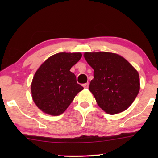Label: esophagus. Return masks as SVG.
<instances>
[{
	"label": "esophagus",
	"mask_w": 158,
	"mask_h": 158,
	"mask_svg": "<svg viewBox=\"0 0 158 158\" xmlns=\"http://www.w3.org/2000/svg\"><path fill=\"white\" fill-rule=\"evenodd\" d=\"M83 86L85 88H88V86H89V83H84L83 85Z\"/></svg>",
	"instance_id": "34e87169"
}]
</instances>
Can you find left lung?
Returning <instances> with one entry per match:
<instances>
[{
    "label": "left lung",
    "mask_w": 158,
    "mask_h": 158,
    "mask_svg": "<svg viewBox=\"0 0 158 158\" xmlns=\"http://www.w3.org/2000/svg\"><path fill=\"white\" fill-rule=\"evenodd\" d=\"M84 57L94 69L89 90L98 105L109 114L130 106L139 91V76L135 68L115 53L85 52Z\"/></svg>",
    "instance_id": "8db88e82"
}]
</instances>
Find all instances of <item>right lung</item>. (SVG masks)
<instances>
[{"mask_svg":"<svg viewBox=\"0 0 158 158\" xmlns=\"http://www.w3.org/2000/svg\"><path fill=\"white\" fill-rule=\"evenodd\" d=\"M81 57L80 52L57 53L39 68L32 80L31 90L34 102L43 112L60 115L83 89L70 71Z\"/></svg>","mask_w":158,"mask_h":158,"instance_id":"add662e5","label":"right lung"}]
</instances>
